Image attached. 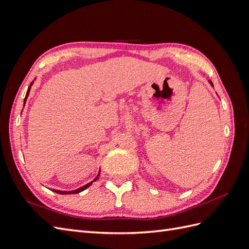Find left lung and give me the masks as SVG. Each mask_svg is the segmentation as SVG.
<instances>
[{"instance_id": "obj_1", "label": "left lung", "mask_w": 249, "mask_h": 249, "mask_svg": "<svg viewBox=\"0 0 249 249\" xmlns=\"http://www.w3.org/2000/svg\"><path fill=\"white\" fill-rule=\"evenodd\" d=\"M209 83H210V85H211V86H212V87H214V85H213V83H212V81H211V80H209Z\"/></svg>"}]
</instances>
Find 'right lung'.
Masks as SVG:
<instances>
[{
    "label": "right lung",
    "instance_id": "right-lung-1",
    "mask_svg": "<svg viewBox=\"0 0 249 249\" xmlns=\"http://www.w3.org/2000/svg\"><path fill=\"white\" fill-rule=\"evenodd\" d=\"M33 84H34V81H32V82H31V84H30V86H29V88H28V90H27L26 97H25V101H24V107H25V104H26V101H27V97L29 96L30 90H31V87H32V85H33ZM100 173H101V170L99 171V173H97V176L94 178V179H93V180H91V182H89L88 184H86V185H84V186H82V187L78 188V189H76V190H72V191H60V190H56V189H52V191H54V192L59 193V194H77V193H80V192H82V191H84L85 189H87V188H88L89 186H91V185H92V183L94 182V180H96L97 178H99V177H100Z\"/></svg>",
    "mask_w": 249,
    "mask_h": 249
}]
</instances>
